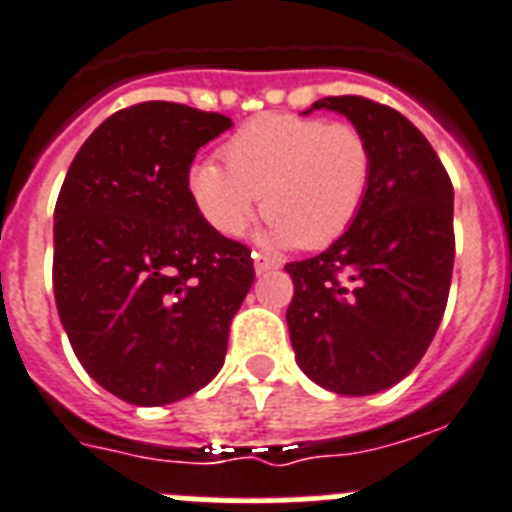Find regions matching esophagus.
Returning a JSON list of instances; mask_svg holds the SVG:
<instances>
[{"instance_id": "obj_1", "label": "esophagus", "mask_w": 512, "mask_h": 512, "mask_svg": "<svg viewBox=\"0 0 512 512\" xmlns=\"http://www.w3.org/2000/svg\"><path fill=\"white\" fill-rule=\"evenodd\" d=\"M278 268H281V263H278V260H273V257L255 252V270H257V273H268V270H278Z\"/></svg>"}]
</instances>
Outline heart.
Wrapping results in <instances>:
<instances>
[{
	"label": "heart",
	"mask_w": 512,
	"mask_h": 512,
	"mask_svg": "<svg viewBox=\"0 0 512 512\" xmlns=\"http://www.w3.org/2000/svg\"><path fill=\"white\" fill-rule=\"evenodd\" d=\"M223 163L197 161L187 192L210 229L236 239L263 195L270 239L315 249L356 221L372 184V145L349 122L299 114L249 119L223 145Z\"/></svg>",
	"instance_id": "heart-1"
}]
</instances>
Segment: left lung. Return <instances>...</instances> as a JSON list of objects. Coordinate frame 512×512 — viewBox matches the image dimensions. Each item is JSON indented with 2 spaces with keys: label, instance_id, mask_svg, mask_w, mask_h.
<instances>
[{
  "label": "left lung",
  "instance_id": "left-lung-1",
  "mask_svg": "<svg viewBox=\"0 0 512 512\" xmlns=\"http://www.w3.org/2000/svg\"><path fill=\"white\" fill-rule=\"evenodd\" d=\"M372 145V184L356 221L325 252L286 265L296 362L341 395H369L409 375L440 328L453 278V184L401 111L328 96Z\"/></svg>",
  "mask_w": 512,
  "mask_h": 512
}]
</instances>
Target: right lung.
<instances>
[{"label": "right lung", "instance_id": "1", "mask_svg": "<svg viewBox=\"0 0 512 512\" xmlns=\"http://www.w3.org/2000/svg\"><path fill=\"white\" fill-rule=\"evenodd\" d=\"M231 119L145 101L77 150L54 208V299L93 380L135 406L205 388L255 281L247 244L216 234L187 192L195 153Z\"/></svg>", "mask_w": 512, "mask_h": 512}]
</instances>
